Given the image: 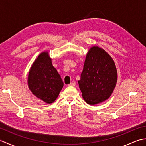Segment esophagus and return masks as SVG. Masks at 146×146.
Masks as SVG:
<instances>
[{"instance_id":"34e87169","label":"esophagus","mask_w":146,"mask_h":146,"mask_svg":"<svg viewBox=\"0 0 146 146\" xmlns=\"http://www.w3.org/2000/svg\"><path fill=\"white\" fill-rule=\"evenodd\" d=\"M75 85H76V83H75V82L73 81L72 82H71V83H70V84L68 85V86H75Z\"/></svg>"}]
</instances>
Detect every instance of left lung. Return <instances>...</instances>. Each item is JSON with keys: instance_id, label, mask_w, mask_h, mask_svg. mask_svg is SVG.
<instances>
[{"instance_id": "8db88e82", "label": "left lung", "mask_w": 146, "mask_h": 146, "mask_svg": "<svg viewBox=\"0 0 146 146\" xmlns=\"http://www.w3.org/2000/svg\"><path fill=\"white\" fill-rule=\"evenodd\" d=\"M117 81V71L113 59L104 49L93 46L86 54L79 87L84 100L95 105L110 97Z\"/></svg>"}]
</instances>
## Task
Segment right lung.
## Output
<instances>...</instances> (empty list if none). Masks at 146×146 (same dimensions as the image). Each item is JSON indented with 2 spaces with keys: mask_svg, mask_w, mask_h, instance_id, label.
Masks as SVG:
<instances>
[{
  "mask_svg": "<svg viewBox=\"0 0 146 146\" xmlns=\"http://www.w3.org/2000/svg\"><path fill=\"white\" fill-rule=\"evenodd\" d=\"M27 84L33 95L47 104L58 97L63 86L60 75L52 66L49 52H41L30 68Z\"/></svg>",
  "mask_w": 146,
  "mask_h": 146,
  "instance_id": "right-lung-1",
  "label": "right lung"
}]
</instances>
